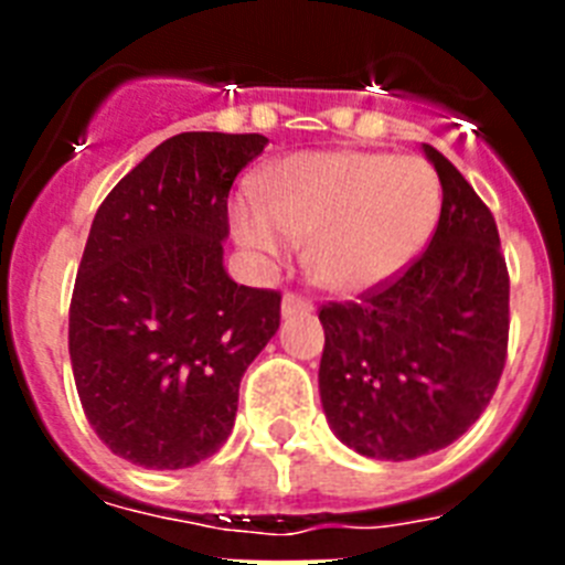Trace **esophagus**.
<instances>
[{
	"label": "esophagus",
	"instance_id": "34e87169",
	"mask_svg": "<svg viewBox=\"0 0 565 565\" xmlns=\"http://www.w3.org/2000/svg\"><path fill=\"white\" fill-rule=\"evenodd\" d=\"M311 311H313L311 302H308L306 297H294V294H286V297H282V306H279L282 319L302 317V313H311Z\"/></svg>",
	"mask_w": 565,
	"mask_h": 565
}]
</instances>
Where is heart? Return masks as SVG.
Returning a JSON list of instances; mask_svg holds the SVG:
<instances>
[{
  "instance_id": "heart-1",
  "label": "heart",
  "mask_w": 565,
  "mask_h": 565,
  "mask_svg": "<svg viewBox=\"0 0 565 565\" xmlns=\"http://www.w3.org/2000/svg\"><path fill=\"white\" fill-rule=\"evenodd\" d=\"M259 201L232 203V232L259 263L308 243V268L337 294L376 288L411 266L441 214L436 169L413 154L299 152L257 178Z\"/></svg>"
}]
</instances>
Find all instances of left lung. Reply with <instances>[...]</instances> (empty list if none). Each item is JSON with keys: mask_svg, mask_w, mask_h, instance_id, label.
Instances as JSON below:
<instances>
[{"mask_svg": "<svg viewBox=\"0 0 565 565\" xmlns=\"http://www.w3.org/2000/svg\"><path fill=\"white\" fill-rule=\"evenodd\" d=\"M441 217L391 286L326 306L319 398L333 436L373 461H413L478 422L507 362L509 274L495 217L430 143Z\"/></svg>", "mask_w": 565, "mask_h": 565, "instance_id": "left-lung-1", "label": "left lung"}]
</instances>
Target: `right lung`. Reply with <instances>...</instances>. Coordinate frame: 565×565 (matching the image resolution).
<instances>
[{"label": "right lung", "mask_w": 565, "mask_h": 565, "mask_svg": "<svg viewBox=\"0 0 565 565\" xmlns=\"http://www.w3.org/2000/svg\"><path fill=\"white\" fill-rule=\"evenodd\" d=\"M266 135L181 132L96 212L70 302L84 416L115 456L186 469L232 436L239 379L279 328V294L223 266L234 178Z\"/></svg>", "instance_id": "add662e5"}]
</instances>
